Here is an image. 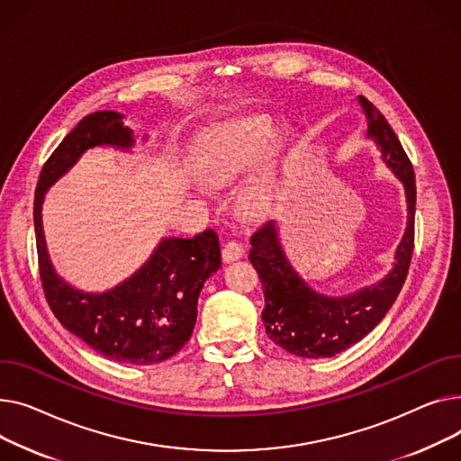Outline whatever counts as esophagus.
Here are the masks:
<instances>
[{
    "label": "esophagus",
    "instance_id": "34e87169",
    "mask_svg": "<svg viewBox=\"0 0 461 461\" xmlns=\"http://www.w3.org/2000/svg\"><path fill=\"white\" fill-rule=\"evenodd\" d=\"M241 255H243V246H241L240 241H236V240H229L225 246H223V249H221V257H223L225 262L238 260Z\"/></svg>",
    "mask_w": 461,
    "mask_h": 461
}]
</instances>
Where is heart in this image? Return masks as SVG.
Segmentation results:
<instances>
[{
	"label": "heart",
	"instance_id": "1",
	"mask_svg": "<svg viewBox=\"0 0 461 461\" xmlns=\"http://www.w3.org/2000/svg\"><path fill=\"white\" fill-rule=\"evenodd\" d=\"M277 131L279 126L266 115L240 119L215 128L197 156L199 175L210 184H225L238 178L267 152ZM290 150L292 138L283 135L243 189L241 199L248 208H262L274 197Z\"/></svg>",
	"mask_w": 461,
	"mask_h": 461
}]
</instances>
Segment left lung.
<instances>
[{
	"label": "left lung",
	"instance_id": "8db88e82",
	"mask_svg": "<svg viewBox=\"0 0 461 461\" xmlns=\"http://www.w3.org/2000/svg\"><path fill=\"white\" fill-rule=\"evenodd\" d=\"M359 102L366 113L368 138L382 147L387 166L398 175L408 199V229L396 249L393 272L377 285L348 297L316 294L288 264L277 240L276 223H264L251 236L249 260L264 290L262 321L267 337L288 354L307 359L333 357L366 337L398 297L415 246V173L396 133L377 107L365 96Z\"/></svg>",
	"mask_w": 461,
	"mask_h": 461
}]
</instances>
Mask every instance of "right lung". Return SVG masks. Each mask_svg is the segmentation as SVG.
I'll use <instances>...</instances> for the list:
<instances>
[{"label": "right lung", "instance_id": "add662e5", "mask_svg": "<svg viewBox=\"0 0 461 461\" xmlns=\"http://www.w3.org/2000/svg\"><path fill=\"white\" fill-rule=\"evenodd\" d=\"M98 145H133L121 113L105 110L81 119L41 171L33 220L42 290L61 326L100 356L124 365L161 363L178 354L194 333L201 288L221 266L220 240L212 229L194 238H167L138 274L104 294L79 292L59 279L42 234L44 192Z\"/></svg>", "mask_w": 461, "mask_h": 461}]
</instances>
